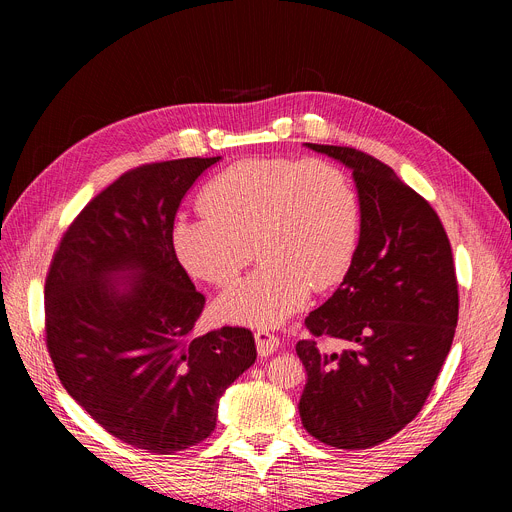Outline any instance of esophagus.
Masks as SVG:
<instances>
[{"mask_svg":"<svg viewBox=\"0 0 512 512\" xmlns=\"http://www.w3.org/2000/svg\"><path fill=\"white\" fill-rule=\"evenodd\" d=\"M254 338H256V350H258V355L260 357H268V355H272L274 350L279 348V338L274 336V334H270V332H266V330H258L256 334H254Z\"/></svg>","mask_w":512,"mask_h":512,"instance_id":"obj_1","label":"esophagus"}]
</instances>
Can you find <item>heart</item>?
<instances>
[{"mask_svg": "<svg viewBox=\"0 0 512 512\" xmlns=\"http://www.w3.org/2000/svg\"><path fill=\"white\" fill-rule=\"evenodd\" d=\"M201 215H180V264L213 287H231L256 256L262 266L217 303L227 322L272 328L313 291L338 285L355 260L361 201L350 176L322 157H252L201 192Z\"/></svg>", "mask_w": 512, "mask_h": 512, "instance_id": "heart-1", "label": "heart"}]
</instances>
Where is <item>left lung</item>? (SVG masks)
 Returning a JSON list of instances; mask_svg holds the SVG:
<instances>
[{
	"mask_svg": "<svg viewBox=\"0 0 512 512\" xmlns=\"http://www.w3.org/2000/svg\"><path fill=\"white\" fill-rule=\"evenodd\" d=\"M352 170L361 201L355 260L334 295L305 318L295 350L307 383L305 430L336 449L375 447L422 410L449 355L459 291L437 211L377 157L305 143ZM340 339L332 353L320 344Z\"/></svg>",
	"mask_w": 512,
	"mask_h": 512,
	"instance_id": "obj_1",
	"label": "left lung"
}]
</instances>
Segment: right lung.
Wrapping results in <instances>:
<instances>
[{"label": "right lung", "instance_id": "right-lung-1", "mask_svg": "<svg viewBox=\"0 0 512 512\" xmlns=\"http://www.w3.org/2000/svg\"><path fill=\"white\" fill-rule=\"evenodd\" d=\"M219 160L116 178L71 221L45 281V340L63 387L108 435L155 455L211 437L223 391L256 361L248 328L194 336L205 295L172 246L184 194Z\"/></svg>", "mask_w": 512, "mask_h": 512}]
</instances>
